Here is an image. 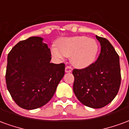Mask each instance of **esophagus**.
I'll return each instance as SVG.
<instances>
[{"label": "esophagus", "instance_id": "esophagus-1", "mask_svg": "<svg viewBox=\"0 0 129 129\" xmlns=\"http://www.w3.org/2000/svg\"><path fill=\"white\" fill-rule=\"evenodd\" d=\"M73 71V69H72V68L70 67V66H66V68H65V72L66 73H71Z\"/></svg>", "mask_w": 129, "mask_h": 129}]
</instances>
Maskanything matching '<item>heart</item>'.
Returning <instances> with one entry per match:
<instances>
[{
    "label": "heart",
    "mask_w": 129,
    "mask_h": 129,
    "mask_svg": "<svg viewBox=\"0 0 129 129\" xmlns=\"http://www.w3.org/2000/svg\"><path fill=\"white\" fill-rule=\"evenodd\" d=\"M52 54L56 59L70 57V61L77 68H86L95 61L99 52V44L95 39L85 36H75L60 39Z\"/></svg>",
    "instance_id": "heart-1"
}]
</instances>
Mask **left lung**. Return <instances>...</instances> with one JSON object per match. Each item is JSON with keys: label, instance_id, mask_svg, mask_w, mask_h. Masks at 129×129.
<instances>
[{"label": "left lung", "instance_id": "left-lung-1", "mask_svg": "<svg viewBox=\"0 0 129 129\" xmlns=\"http://www.w3.org/2000/svg\"><path fill=\"white\" fill-rule=\"evenodd\" d=\"M101 52L95 63L81 70H75L73 91L84 105L100 108L116 97L121 84L119 57L105 38L96 36Z\"/></svg>", "mask_w": 129, "mask_h": 129}]
</instances>
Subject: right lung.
I'll return each mask as SVG.
<instances>
[{
  "instance_id": "obj_1",
  "label": "right lung",
  "mask_w": 129,
  "mask_h": 129,
  "mask_svg": "<svg viewBox=\"0 0 129 129\" xmlns=\"http://www.w3.org/2000/svg\"><path fill=\"white\" fill-rule=\"evenodd\" d=\"M43 41L40 37L21 41L7 56V90L16 104L27 110L46 104L64 76L65 65L50 63V50Z\"/></svg>"
}]
</instances>
